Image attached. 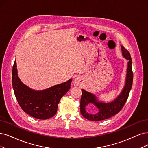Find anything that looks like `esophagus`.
<instances>
[{
	"instance_id": "esophagus-1",
	"label": "esophagus",
	"mask_w": 148,
	"mask_h": 148,
	"mask_svg": "<svg viewBox=\"0 0 148 148\" xmlns=\"http://www.w3.org/2000/svg\"><path fill=\"white\" fill-rule=\"evenodd\" d=\"M82 83V79L80 77H76L74 81V85L75 86L80 85Z\"/></svg>"
}]
</instances>
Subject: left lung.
<instances>
[{
  "label": "left lung",
  "instance_id": "obj_1",
  "mask_svg": "<svg viewBox=\"0 0 148 148\" xmlns=\"http://www.w3.org/2000/svg\"><path fill=\"white\" fill-rule=\"evenodd\" d=\"M123 57L129 60L127 70L125 85L121 95H119L116 99L109 103L99 102L96 96L84 90H82V96L80 99V113L84 118L90 121H101L106 119L117 114L124 107L126 102L129 92L132 88L133 82V72L132 68V58L130 54L126 49L121 46ZM92 103L99 109V112L96 114H89L86 112L85 107L88 103Z\"/></svg>",
  "mask_w": 148,
  "mask_h": 148
}]
</instances>
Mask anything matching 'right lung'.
I'll return each instance as SVG.
<instances>
[{
	"label": "right lung",
	"instance_id": "add662e5",
	"mask_svg": "<svg viewBox=\"0 0 148 148\" xmlns=\"http://www.w3.org/2000/svg\"><path fill=\"white\" fill-rule=\"evenodd\" d=\"M72 79L42 91H35L21 82L18 76L16 62L12 69V85L19 105L30 116L47 119L56 114L61 98L69 90Z\"/></svg>",
	"mask_w": 148,
	"mask_h": 148
}]
</instances>
